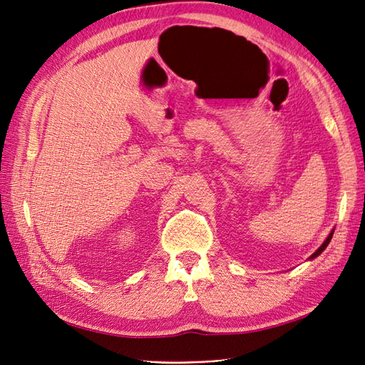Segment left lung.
<instances>
[{
	"instance_id": "1",
	"label": "left lung",
	"mask_w": 365,
	"mask_h": 365,
	"mask_svg": "<svg viewBox=\"0 0 365 365\" xmlns=\"http://www.w3.org/2000/svg\"><path fill=\"white\" fill-rule=\"evenodd\" d=\"M332 236H334V231H332V233H330L329 236H327V239L323 242V245L322 247H319L314 254H312V256L311 257H309V259H315V257H318L319 256V254H322L324 250H326V247L329 245V242H330V239H332Z\"/></svg>"
}]
</instances>
